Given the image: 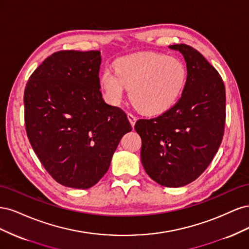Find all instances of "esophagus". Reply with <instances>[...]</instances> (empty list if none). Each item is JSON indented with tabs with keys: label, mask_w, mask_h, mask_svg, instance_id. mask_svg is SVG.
<instances>
[{
	"label": "esophagus",
	"mask_w": 249,
	"mask_h": 249,
	"mask_svg": "<svg viewBox=\"0 0 249 249\" xmlns=\"http://www.w3.org/2000/svg\"><path fill=\"white\" fill-rule=\"evenodd\" d=\"M127 118H129L130 123H131V124H132V126L134 127V125H135V123H136V120H137L136 116L133 115L132 113H127Z\"/></svg>",
	"instance_id": "34e87169"
}]
</instances>
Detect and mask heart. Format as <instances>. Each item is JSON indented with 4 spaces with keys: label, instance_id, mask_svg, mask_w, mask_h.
Segmentation results:
<instances>
[{
    "label": "heart",
    "instance_id": "heart-1",
    "mask_svg": "<svg viewBox=\"0 0 249 249\" xmlns=\"http://www.w3.org/2000/svg\"><path fill=\"white\" fill-rule=\"evenodd\" d=\"M188 70L182 59L162 53L142 52L115 60L114 71L105 70L101 86L109 103L123 100L124 87L141 112L161 114L176 105L183 94Z\"/></svg>",
    "mask_w": 249,
    "mask_h": 249
}]
</instances>
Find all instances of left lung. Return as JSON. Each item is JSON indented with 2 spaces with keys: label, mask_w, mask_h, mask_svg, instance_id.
Here are the masks:
<instances>
[{
  "label": "left lung",
  "mask_w": 249,
  "mask_h": 249,
  "mask_svg": "<svg viewBox=\"0 0 249 249\" xmlns=\"http://www.w3.org/2000/svg\"><path fill=\"white\" fill-rule=\"evenodd\" d=\"M169 49L183 55L188 80L178 102L162 115L139 119L141 163L149 178L165 187L196 179L219 148L225 123V88L219 73L187 44Z\"/></svg>",
  "instance_id": "8db88e82"
}]
</instances>
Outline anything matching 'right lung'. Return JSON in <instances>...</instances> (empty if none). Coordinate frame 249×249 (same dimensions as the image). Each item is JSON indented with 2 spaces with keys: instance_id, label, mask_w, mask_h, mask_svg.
<instances>
[{
  "instance_id": "1",
  "label": "right lung",
  "mask_w": 249,
  "mask_h": 249,
  "mask_svg": "<svg viewBox=\"0 0 249 249\" xmlns=\"http://www.w3.org/2000/svg\"><path fill=\"white\" fill-rule=\"evenodd\" d=\"M100 51H59L37 67L25 88L30 143L56 182L88 189L105 176L124 134L125 113L100 91Z\"/></svg>"
}]
</instances>
